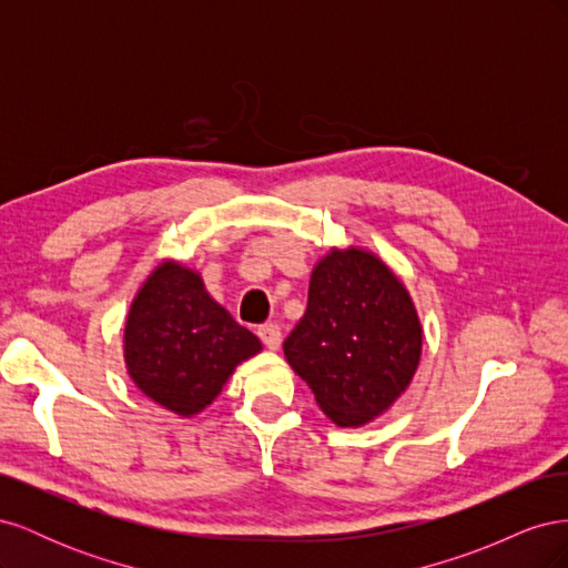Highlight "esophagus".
Instances as JSON below:
<instances>
[{"instance_id":"34e87169","label":"esophagus","mask_w":568,"mask_h":568,"mask_svg":"<svg viewBox=\"0 0 568 568\" xmlns=\"http://www.w3.org/2000/svg\"><path fill=\"white\" fill-rule=\"evenodd\" d=\"M257 336H261V341L265 343V346H267L270 351H277V348L282 346V329H280V324H274V322L261 324V326H257Z\"/></svg>"}]
</instances>
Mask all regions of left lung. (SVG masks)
Segmentation results:
<instances>
[{"label": "left lung", "instance_id": "left-lung-1", "mask_svg": "<svg viewBox=\"0 0 568 568\" xmlns=\"http://www.w3.org/2000/svg\"><path fill=\"white\" fill-rule=\"evenodd\" d=\"M284 355L338 426H365L407 390L422 357L409 291L367 248H332L313 267L307 311Z\"/></svg>", "mask_w": 568, "mask_h": 568}]
</instances>
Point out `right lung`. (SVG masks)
Instances as JSON below:
<instances>
[{
    "instance_id": "add662e5",
    "label": "right lung",
    "mask_w": 568,
    "mask_h": 568,
    "mask_svg": "<svg viewBox=\"0 0 568 568\" xmlns=\"http://www.w3.org/2000/svg\"><path fill=\"white\" fill-rule=\"evenodd\" d=\"M261 351L257 336L213 301L201 274L170 257L136 291L125 320L130 379L180 417L209 407L236 365Z\"/></svg>"
}]
</instances>
